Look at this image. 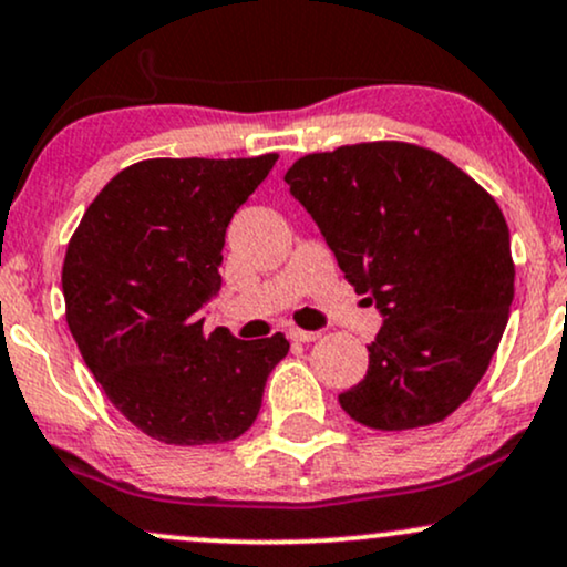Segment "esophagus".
Instances as JSON below:
<instances>
[{"label": "esophagus", "mask_w": 567, "mask_h": 567, "mask_svg": "<svg viewBox=\"0 0 567 567\" xmlns=\"http://www.w3.org/2000/svg\"><path fill=\"white\" fill-rule=\"evenodd\" d=\"M292 341H298V343H311V341H317V338H320V333H317V330H301V328H290V333H288Z\"/></svg>", "instance_id": "34e87169"}]
</instances>
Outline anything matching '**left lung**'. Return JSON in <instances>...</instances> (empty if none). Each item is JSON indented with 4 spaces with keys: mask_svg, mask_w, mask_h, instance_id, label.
I'll return each instance as SVG.
<instances>
[{
    "mask_svg": "<svg viewBox=\"0 0 567 567\" xmlns=\"http://www.w3.org/2000/svg\"><path fill=\"white\" fill-rule=\"evenodd\" d=\"M343 277L383 315L365 379L338 402L357 424L405 432L470 400L514 298L509 226L472 175L432 148L368 141L285 173Z\"/></svg>",
    "mask_w": 567,
    "mask_h": 567,
    "instance_id": "1",
    "label": "left lung"
}]
</instances>
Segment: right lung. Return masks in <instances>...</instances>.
I'll use <instances>...</instances> for the list:
<instances>
[{
	"mask_svg": "<svg viewBox=\"0 0 567 567\" xmlns=\"http://www.w3.org/2000/svg\"><path fill=\"white\" fill-rule=\"evenodd\" d=\"M279 154L143 159L97 192L63 258L66 322L84 365L133 426L165 445L237 440L261 410L282 333L205 330L226 226Z\"/></svg>",
	"mask_w": 567,
	"mask_h": 567,
	"instance_id": "1",
	"label": "right lung"
}]
</instances>
